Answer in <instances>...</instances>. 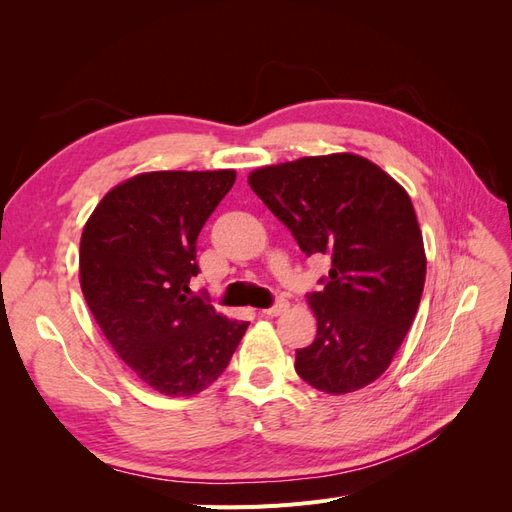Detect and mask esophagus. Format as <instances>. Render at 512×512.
<instances>
[{
  "label": "esophagus",
  "instance_id": "34e87169",
  "mask_svg": "<svg viewBox=\"0 0 512 512\" xmlns=\"http://www.w3.org/2000/svg\"><path fill=\"white\" fill-rule=\"evenodd\" d=\"M286 309H288V301L286 299H277L271 307L262 309V314H265V316H280L282 312H286Z\"/></svg>",
  "mask_w": 512,
  "mask_h": 512
}]
</instances>
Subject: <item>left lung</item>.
I'll return each mask as SVG.
<instances>
[{"instance_id": "left-lung-1", "label": "left lung", "mask_w": 512, "mask_h": 512, "mask_svg": "<svg viewBox=\"0 0 512 512\" xmlns=\"http://www.w3.org/2000/svg\"><path fill=\"white\" fill-rule=\"evenodd\" d=\"M250 188L331 271L307 294L316 339L294 369L342 395L380 378L410 329L425 286V247L412 200L380 166L352 153L258 168Z\"/></svg>"}]
</instances>
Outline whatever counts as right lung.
Returning <instances> with one entry per match:
<instances>
[{
	"label": "right lung",
	"instance_id": "right-lung-1",
	"mask_svg": "<svg viewBox=\"0 0 512 512\" xmlns=\"http://www.w3.org/2000/svg\"><path fill=\"white\" fill-rule=\"evenodd\" d=\"M235 170H160L108 192L81 237V288L108 344L153 391L196 395L218 380L245 335L192 294L196 239Z\"/></svg>",
	"mask_w": 512,
	"mask_h": 512
}]
</instances>
